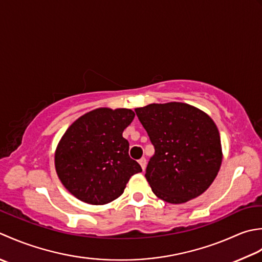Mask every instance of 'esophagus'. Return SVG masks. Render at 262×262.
Returning <instances> with one entry per match:
<instances>
[{"instance_id": "34e87169", "label": "esophagus", "mask_w": 262, "mask_h": 262, "mask_svg": "<svg viewBox=\"0 0 262 262\" xmlns=\"http://www.w3.org/2000/svg\"><path fill=\"white\" fill-rule=\"evenodd\" d=\"M139 164L141 165L142 169L145 170V168H146V166H147V161H146V158H145V157H142V158L139 159Z\"/></svg>"}]
</instances>
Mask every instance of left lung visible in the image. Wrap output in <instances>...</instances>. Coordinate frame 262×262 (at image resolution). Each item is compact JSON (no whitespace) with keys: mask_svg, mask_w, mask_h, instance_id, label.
I'll use <instances>...</instances> for the list:
<instances>
[{"mask_svg":"<svg viewBox=\"0 0 262 262\" xmlns=\"http://www.w3.org/2000/svg\"><path fill=\"white\" fill-rule=\"evenodd\" d=\"M135 111L155 148L145 174L154 193L169 204L204 193L222 164L213 121L183 103L150 104Z\"/></svg>","mask_w":262,"mask_h":262,"instance_id":"1","label":"left lung"}]
</instances>
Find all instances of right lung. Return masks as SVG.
Here are the masks:
<instances>
[{"label": "right lung", "instance_id": "obj_1", "mask_svg": "<svg viewBox=\"0 0 262 262\" xmlns=\"http://www.w3.org/2000/svg\"><path fill=\"white\" fill-rule=\"evenodd\" d=\"M133 119L131 110L97 108L79 117L64 133L55 167L63 185L79 200L108 204L123 193L133 174L141 172L122 136Z\"/></svg>", "mask_w": 262, "mask_h": 262}]
</instances>
